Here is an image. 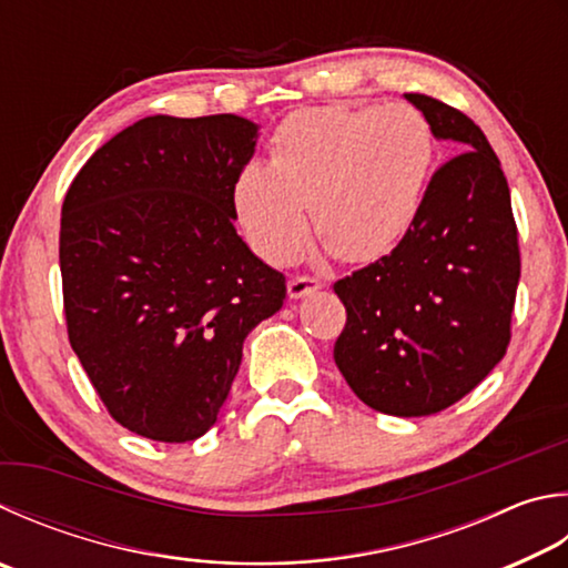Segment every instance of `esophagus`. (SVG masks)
<instances>
[{
  "mask_svg": "<svg viewBox=\"0 0 568 568\" xmlns=\"http://www.w3.org/2000/svg\"><path fill=\"white\" fill-rule=\"evenodd\" d=\"M320 287H323V281H317V277H313V275H295V277H291V283H287V295L297 301V297L311 295V293L320 291Z\"/></svg>",
  "mask_w": 568,
  "mask_h": 568,
  "instance_id": "obj_1",
  "label": "esophagus"
}]
</instances>
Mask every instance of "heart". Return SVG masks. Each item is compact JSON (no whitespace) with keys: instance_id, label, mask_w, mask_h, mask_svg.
<instances>
[{"instance_id":"heart-1","label":"heart","mask_w":568,"mask_h":568,"mask_svg":"<svg viewBox=\"0 0 568 568\" xmlns=\"http://www.w3.org/2000/svg\"><path fill=\"white\" fill-rule=\"evenodd\" d=\"M437 141L409 104H329L295 111L267 143V166L248 163L233 209L253 248L285 265L315 233L347 263H373L407 239L435 169Z\"/></svg>"}]
</instances>
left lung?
<instances>
[{"label": "left lung", "instance_id": "left-lung-1", "mask_svg": "<svg viewBox=\"0 0 568 568\" xmlns=\"http://www.w3.org/2000/svg\"><path fill=\"white\" fill-rule=\"evenodd\" d=\"M405 97L462 153L435 171L407 239L333 285L347 313L335 365L367 407L425 417L469 395L507 353L521 255L507 176L481 129L445 101Z\"/></svg>", "mask_w": 568, "mask_h": 568}]
</instances>
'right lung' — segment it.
I'll return each instance as SVG.
<instances>
[{
	"label": "right lung",
	"instance_id": "obj_1",
	"mask_svg": "<svg viewBox=\"0 0 568 568\" xmlns=\"http://www.w3.org/2000/svg\"><path fill=\"white\" fill-rule=\"evenodd\" d=\"M257 126L233 113L149 116L106 141L61 205L69 343L109 415L181 445L219 419L243 339L285 275L235 233L233 183Z\"/></svg>",
	"mask_w": 568,
	"mask_h": 568
}]
</instances>
